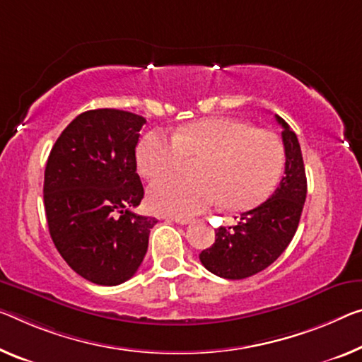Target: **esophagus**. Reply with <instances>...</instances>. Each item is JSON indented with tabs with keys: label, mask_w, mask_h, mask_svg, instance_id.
Returning a JSON list of instances; mask_svg holds the SVG:
<instances>
[{
	"label": "esophagus",
	"mask_w": 362,
	"mask_h": 362,
	"mask_svg": "<svg viewBox=\"0 0 362 362\" xmlns=\"http://www.w3.org/2000/svg\"><path fill=\"white\" fill-rule=\"evenodd\" d=\"M171 220L173 221H176V223H180V225H187V223H191V218H189V216H171Z\"/></svg>",
	"instance_id": "34e87169"
}]
</instances>
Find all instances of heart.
I'll use <instances>...</instances> for the list:
<instances>
[{"label": "heart", "instance_id": "b5f03b06", "mask_svg": "<svg viewBox=\"0 0 362 362\" xmlns=\"http://www.w3.org/2000/svg\"><path fill=\"white\" fill-rule=\"evenodd\" d=\"M186 157H199V176L155 181L148 187L155 212L189 216L220 202L228 210L252 209L274 192L285 168V147L276 134L230 116L194 121L173 137L147 132L136 148L137 170L147 180L175 173Z\"/></svg>", "mask_w": 362, "mask_h": 362}]
</instances>
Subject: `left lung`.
Instances as JSON below:
<instances>
[{
    "label": "left lung",
    "instance_id": "8db88e82",
    "mask_svg": "<svg viewBox=\"0 0 362 362\" xmlns=\"http://www.w3.org/2000/svg\"><path fill=\"white\" fill-rule=\"evenodd\" d=\"M285 176L259 207L241 214L235 226H220L215 243L199 254L202 265L216 276L243 280L267 269L280 257L298 230L308 194V180L298 137L283 118Z\"/></svg>",
    "mask_w": 362,
    "mask_h": 362
}]
</instances>
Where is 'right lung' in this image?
Returning <instances> with one entry per match:
<instances>
[{
  "label": "right lung",
  "mask_w": 362,
  "mask_h": 362,
  "mask_svg": "<svg viewBox=\"0 0 362 362\" xmlns=\"http://www.w3.org/2000/svg\"><path fill=\"white\" fill-rule=\"evenodd\" d=\"M146 118L115 108L81 113L49 152L43 202L49 236L76 274L115 286L136 274L157 220L137 215L136 146Z\"/></svg>",
  "instance_id": "1"
}]
</instances>
